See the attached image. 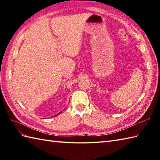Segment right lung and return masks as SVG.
Segmentation results:
<instances>
[{"label":"right lung","instance_id":"add662e5","mask_svg":"<svg viewBox=\"0 0 160 160\" xmlns=\"http://www.w3.org/2000/svg\"><path fill=\"white\" fill-rule=\"evenodd\" d=\"M61 113H62V111H61V112H60V113H58L57 115H59V114H60Z\"/></svg>","mask_w":160,"mask_h":160}]
</instances>
